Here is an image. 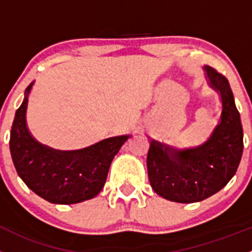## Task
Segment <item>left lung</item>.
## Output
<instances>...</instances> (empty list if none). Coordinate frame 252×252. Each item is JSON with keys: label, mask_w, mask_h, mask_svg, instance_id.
Masks as SVG:
<instances>
[{"label": "left lung", "mask_w": 252, "mask_h": 252, "mask_svg": "<svg viewBox=\"0 0 252 252\" xmlns=\"http://www.w3.org/2000/svg\"><path fill=\"white\" fill-rule=\"evenodd\" d=\"M203 70L221 101L220 118L209 138L186 149L149 138L146 166L151 187L160 197L177 203L201 202L220 191L235 175L243 155L240 113L229 81L208 65Z\"/></svg>", "instance_id": "obj_1"}]
</instances>
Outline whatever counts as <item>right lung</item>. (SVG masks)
<instances>
[{
	"label": "right lung",
	"mask_w": 252,
	"mask_h": 252,
	"mask_svg": "<svg viewBox=\"0 0 252 252\" xmlns=\"http://www.w3.org/2000/svg\"><path fill=\"white\" fill-rule=\"evenodd\" d=\"M24 92L17 109L9 138L12 160L19 177L32 191L54 204H75L101 192L112 160L130 135L103 139L79 150H56L33 138L27 126L28 96Z\"/></svg>",
	"instance_id": "right-lung-1"
}]
</instances>
